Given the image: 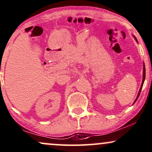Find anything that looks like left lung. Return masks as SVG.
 <instances>
[{
  "instance_id": "left-lung-1",
  "label": "left lung",
  "mask_w": 152,
  "mask_h": 152,
  "mask_svg": "<svg viewBox=\"0 0 152 152\" xmlns=\"http://www.w3.org/2000/svg\"><path fill=\"white\" fill-rule=\"evenodd\" d=\"M134 37V39H135V40H136V41H137V39H136V37ZM144 80H145V66H144V68H143V79H142V85H141V87H140V91H139V93H138L137 97L136 100H134V103H135V102H136V101H137V98H139V96H140V92H141V91H142V86H143V84H144Z\"/></svg>"
}]
</instances>
